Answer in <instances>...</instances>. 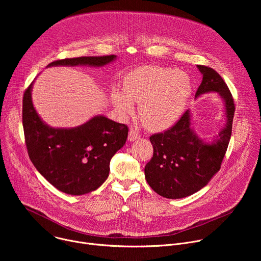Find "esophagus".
Instances as JSON below:
<instances>
[{"instance_id":"34e87169","label":"esophagus","mask_w":261,"mask_h":261,"mask_svg":"<svg viewBox=\"0 0 261 261\" xmlns=\"http://www.w3.org/2000/svg\"><path fill=\"white\" fill-rule=\"evenodd\" d=\"M139 138H140V136H139V134L135 130L131 129L129 131V134H128V140L129 141H134V140H137Z\"/></svg>"}]
</instances>
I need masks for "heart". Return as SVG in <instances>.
<instances>
[{
  "mask_svg": "<svg viewBox=\"0 0 261 261\" xmlns=\"http://www.w3.org/2000/svg\"><path fill=\"white\" fill-rule=\"evenodd\" d=\"M191 94V80L185 72L146 66L130 72L124 80L123 91L115 89L111 100L124 119L134 115L133 102L141 103V121L152 130H164L181 117Z\"/></svg>",
  "mask_w": 261,
  "mask_h": 261,
  "instance_id": "1",
  "label": "heart"
}]
</instances>
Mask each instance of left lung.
Returning <instances> with one entry per match:
<instances>
[{"label": "left lung", "instance_id": "obj_1", "mask_svg": "<svg viewBox=\"0 0 261 261\" xmlns=\"http://www.w3.org/2000/svg\"><path fill=\"white\" fill-rule=\"evenodd\" d=\"M197 68L202 81L195 99L217 93L223 103L225 124L210 140L201 138L192 126L188 109L173 127L150 137L154 155L144 167L145 179L157 194L169 199L190 196L205 187L219 171L231 136L234 116L231 93L214 69L201 65Z\"/></svg>", "mask_w": 261, "mask_h": 261}]
</instances>
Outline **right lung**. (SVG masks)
Instances as JSON below:
<instances>
[{
  "label": "right lung",
  "instance_id": "1",
  "mask_svg": "<svg viewBox=\"0 0 261 261\" xmlns=\"http://www.w3.org/2000/svg\"><path fill=\"white\" fill-rule=\"evenodd\" d=\"M116 60L114 55L81 57L55 61L47 67H103ZM33 86L34 82L22 100V125L32 163L63 193L80 196L97 190L108 177L110 159L127 140V126L97 115L77 127H51L34 107Z\"/></svg>",
  "mask_w": 261,
  "mask_h": 261
}]
</instances>
